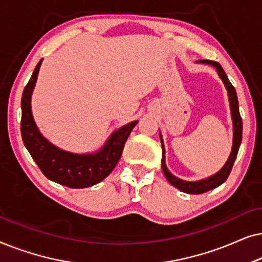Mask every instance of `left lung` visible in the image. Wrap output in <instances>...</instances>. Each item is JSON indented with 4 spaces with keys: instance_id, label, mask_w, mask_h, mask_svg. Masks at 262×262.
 <instances>
[{
    "instance_id": "obj_1",
    "label": "left lung",
    "mask_w": 262,
    "mask_h": 262,
    "mask_svg": "<svg viewBox=\"0 0 262 262\" xmlns=\"http://www.w3.org/2000/svg\"><path fill=\"white\" fill-rule=\"evenodd\" d=\"M202 63H206V64H211L216 68L218 75L223 81V83L225 84V88H227L228 94H229V101H230V108H231V117H232V123H234V141H232V150L230 156L225 163V166L222 168V169L218 171L217 174L212 175V177L205 179V180L202 181H195V182H188L185 180H181V179L175 178L173 174L169 173V170L167 169L166 167V162H164V148L162 144V169L164 173V177L169 184H171L174 187H177L180 191L188 193V194H202V193H205L210 189H213L218 187V186L223 184V182L227 180L229 174L232 169V166H234V162L236 160V156H237L239 145H241V141H242V118L239 116V111H238V100H237V94H236V91L234 88V85L230 83L229 78L225 74V71L223 70V68L221 67L220 63L214 62V60H210V59H203L200 60ZM161 143H162V137H161Z\"/></svg>"
}]
</instances>
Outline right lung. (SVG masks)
Masks as SVG:
<instances>
[{"instance_id": "add662e5", "label": "right lung", "mask_w": 262, "mask_h": 262, "mask_svg": "<svg viewBox=\"0 0 262 262\" xmlns=\"http://www.w3.org/2000/svg\"><path fill=\"white\" fill-rule=\"evenodd\" d=\"M41 60L35 67L21 98V136L24 144L41 173L50 180L70 188L91 187L108 177L114 169L123 154L125 142L138 121H132L114 132L96 154L78 155L58 149L42 137L32 116L31 95Z\"/></svg>"}]
</instances>
